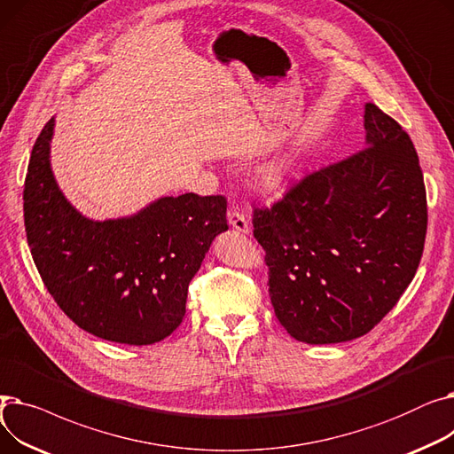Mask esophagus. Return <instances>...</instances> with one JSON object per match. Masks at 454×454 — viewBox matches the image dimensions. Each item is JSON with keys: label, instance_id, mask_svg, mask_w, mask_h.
<instances>
[{"label": "esophagus", "instance_id": "34e87169", "mask_svg": "<svg viewBox=\"0 0 454 454\" xmlns=\"http://www.w3.org/2000/svg\"><path fill=\"white\" fill-rule=\"evenodd\" d=\"M228 221H230V226H231L235 231H239V233H250V223H248V219H247V215H245L239 207L231 206V209L228 211Z\"/></svg>", "mask_w": 454, "mask_h": 454}]
</instances>
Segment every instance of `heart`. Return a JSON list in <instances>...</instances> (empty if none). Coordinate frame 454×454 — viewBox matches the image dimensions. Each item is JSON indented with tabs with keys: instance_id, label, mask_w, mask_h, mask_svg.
Listing matches in <instances>:
<instances>
[{
	"instance_id": "1",
	"label": "heart",
	"mask_w": 454,
	"mask_h": 454,
	"mask_svg": "<svg viewBox=\"0 0 454 454\" xmlns=\"http://www.w3.org/2000/svg\"><path fill=\"white\" fill-rule=\"evenodd\" d=\"M294 169H296V160L293 154H287L261 167L257 180L261 187L272 193V191H279L285 184L289 182V178L294 175Z\"/></svg>"
}]
</instances>
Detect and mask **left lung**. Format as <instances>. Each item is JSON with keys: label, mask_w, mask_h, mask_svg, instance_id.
Listing matches in <instances>:
<instances>
[{"label": "left lung", "mask_w": 454, "mask_h": 454, "mask_svg": "<svg viewBox=\"0 0 454 454\" xmlns=\"http://www.w3.org/2000/svg\"><path fill=\"white\" fill-rule=\"evenodd\" d=\"M366 145L254 207L279 324L305 344L359 339L411 285L423 254L427 193L414 143L372 103Z\"/></svg>", "instance_id": "1"}]
</instances>
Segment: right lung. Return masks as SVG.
<instances>
[{
  "label": "right lung",
  "mask_w": 454,
  "mask_h": 454,
  "mask_svg": "<svg viewBox=\"0 0 454 454\" xmlns=\"http://www.w3.org/2000/svg\"><path fill=\"white\" fill-rule=\"evenodd\" d=\"M55 117L42 129L23 187L27 243L57 305L91 335L130 346L163 340L182 324L189 281L228 230L226 199L163 197L132 217L91 221L51 171Z\"/></svg>",
  "instance_id": "1"
}]
</instances>
